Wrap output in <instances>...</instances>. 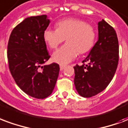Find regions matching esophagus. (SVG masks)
<instances>
[{"label": "esophagus", "mask_w": 128, "mask_h": 128, "mask_svg": "<svg viewBox=\"0 0 128 128\" xmlns=\"http://www.w3.org/2000/svg\"><path fill=\"white\" fill-rule=\"evenodd\" d=\"M65 67H66V66H64V65H60V70H63L65 68Z\"/></svg>", "instance_id": "obj_1"}]
</instances>
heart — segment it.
I'll return each instance as SVG.
<instances>
[{"mask_svg":"<svg viewBox=\"0 0 128 128\" xmlns=\"http://www.w3.org/2000/svg\"><path fill=\"white\" fill-rule=\"evenodd\" d=\"M94 28L84 21L67 18L56 24V29L47 28L43 39L51 49H56L66 38V43L56 51L52 59L60 64H66L92 48L95 41Z\"/></svg>","mask_w":128,"mask_h":128,"instance_id":"obj_1","label":"heart"}]
</instances>
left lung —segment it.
Segmentation results:
<instances>
[{
    "label": "left lung",
    "mask_w": 128,
    "mask_h": 128,
    "mask_svg": "<svg viewBox=\"0 0 128 128\" xmlns=\"http://www.w3.org/2000/svg\"><path fill=\"white\" fill-rule=\"evenodd\" d=\"M98 40L82 62L74 66V83L78 94L90 98L102 92L113 78L119 62V42L114 28L98 22ZM87 61L88 64L84 63Z\"/></svg>",
    "instance_id": "1"
}]
</instances>
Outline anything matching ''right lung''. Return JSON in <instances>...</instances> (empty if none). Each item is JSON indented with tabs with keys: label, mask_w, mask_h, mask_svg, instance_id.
<instances>
[{
	"label": "right lung",
	"mask_w": 128,
	"mask_h": 128,
	"mask_svg": "<svg viewBox=\"0 0 128 128\" xmlns=\"http://www.w3.org/2000/svg\"><path fill=\"white\" fill-rule=\"evenodd\" d=\"M50 22L46 15L26 18L12 30L7 46L8 67L16 84L37 99L51 95L59 74V64L41 66L50 58L43 39Z\"/></svg>",
	"instance_id": "1"
}]
</instances>
